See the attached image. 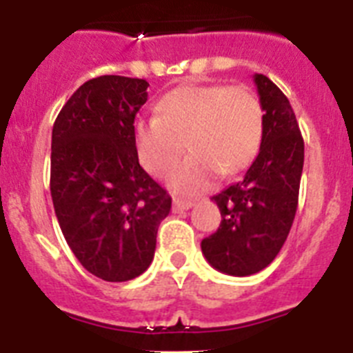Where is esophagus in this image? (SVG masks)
Segmentation results:
<instances>
[{
    "mask_svg": "<svg viewBox=\"0 0 353 353\" xmlns=\"http://www.w3.org/2000/svg\"><path fill=\"white\" fill-rule=\"evenodd\" d=\"M192 201H187V199H173V212H183L189 210L192 207Z\"/></svg>",
    "mask_w": 353,
    "mask_h": 353,
    "instance_id": "1",
    "label": "esophagus"
}]
</instances>
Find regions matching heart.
I'll list each match as a JSON object with an SVG mask.
<instances>
[{"mask_svg": "<svg viewBox=\"0 0 353 353\" xmlns=\"http://www.w3.org/2000/svg\"><path fill=\"white\" fill-rule=\"evenodd\" d=\"M263 127V105L248 86L185 84L162 97L155 117L136 120L134 146L154 176H166L183 148L191 150L170 179L174 191L191 194L210 185L219 171L245 170L260 152Z\"/></svg>", "mask_w": 353, "mask_h": 353, "instance_id": "heart-1", "label": "heart"}]
</instances>
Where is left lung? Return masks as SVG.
Segmentation results:
<instances>
[{
	"label": "left lung",
	"mask_w": 353,
	"mask_h": 353,
	"mask_svg": "<svg viewBox=\"0 0 353 353\" xmlns=\"http://www.w3.org/2000/svg\"><path fill=\"white\" fill-rule=\"evenodd\" d=\"M265 111L263 141L244 180L214 196L221 210L217 232L201 240L208 263L244 277L269 267L281 251L299 203L304 139L285 93L254 74Z\"/></svg>",
	"instance_id": "obj_1"
}]
</instances>
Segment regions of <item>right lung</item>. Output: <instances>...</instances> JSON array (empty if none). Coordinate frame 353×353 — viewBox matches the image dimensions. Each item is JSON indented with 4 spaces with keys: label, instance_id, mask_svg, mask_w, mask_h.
<instances>
[{
    "label": "right lung",
    "instance_id": "obj_1",
    "mask_svg": "<svg viewBox=\"0 0 353 353\" xmlns=\"http://www.w3.org/2000/svg\"><path fill=\"white\" fill-rule=\"evenodd\" d=\"M145 79L101 76L74 92L52 127L51 196L68 248L104 281L141 276L171 198L141 166L134 118Z\"/></svg>",
    "mask_w": 353,
    "mask_h": 353
}]
</instances>
